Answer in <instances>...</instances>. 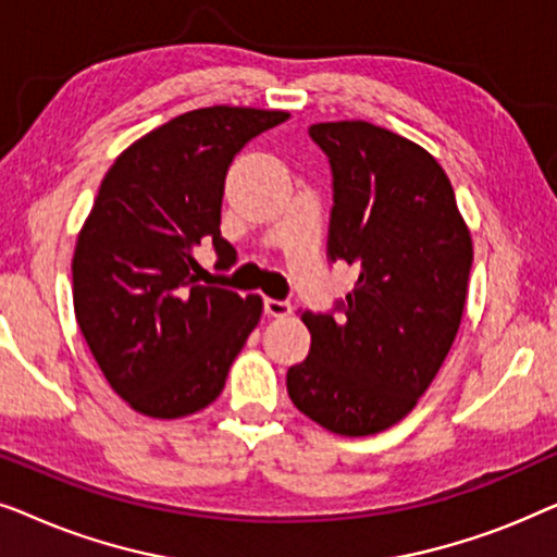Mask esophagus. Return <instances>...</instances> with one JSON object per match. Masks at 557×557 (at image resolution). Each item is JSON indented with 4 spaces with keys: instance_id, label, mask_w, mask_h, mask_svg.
<instances>
[{
    "instance_id": "34e87169",
    "label": "esophagus",
    "mask_w": 557,
    "mask_h": 557,
    "mask_svg": "<svg viewBox=\"0 0 557 557\" xmlns=\"http://www.w3.org/2000/svg\"><path fill=\"white\" fill-rule=\"evenodd\" d=\"M263 309H265V314L269 317H276V319H281V317H288L294 311V307L288 301H278V299H265L263 301Z\"/></svg>"
}]
</instances>
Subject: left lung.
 Returning a JSON list of instances; mask_svg holds the SVG:
<instances>
[{
	"label": "left lung",
	"mask_w": 557,
	"mask_h": 557,
	"mask_svg": "<svg viewBox=\"0 0 557 557\" xmlns=\"http://www.w3.org/2000/svg\"><path fill=\"white\" fill-rule=\"evenodd\" d=\"M309 136L332 166L326 256L360 276L339 317L301 314L311 349L286 372L288 398L326 431L370 436L403 421L444 364L474 248L423 147L368 121H326Z\"/></svg>",
	"instance_id": "obj_1"
}]
</instances>
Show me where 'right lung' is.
<instances>
[{
	"mask_svg": "<svg viewBox=\"0 0 557 557\" xmlns=\"http://www.w3.org/2000/svg\"><path fill=\"white\" fill-rule=\"evenodd\" d=\"M286 111L210 106L166 121L106 172L73 256V307L90 355L136 413L182 418L223 393L227 370L261 319L258 294L202 284L195 250L220 235L233 157Z\"/></svg>",
	"mask_w": 557,
	"mask_h": 557,
	"instance_id": "1",
	"label": "right lung"
}]
</instances>
